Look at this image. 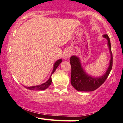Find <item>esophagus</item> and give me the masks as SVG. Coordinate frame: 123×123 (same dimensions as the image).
<instances>
[{
  "label": "esophagus",
  "mask_w": 123,
  "mask_h": 123,
  "mask_svg": "<svg viewBox=\"0 0 123 123\" xmlns=\"http://www.w3.org/2000/svg\"><path fill=\"white\" fill-rule=\"evenodd\" d=\"M71 55H72V53H71V51L69 50H67L65 53H64V57L66 58V59H67V58H69Z\"/></svg>",
  "instance_id": "34e87169"
}]
</instances>
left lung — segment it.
Wrapping results in <instances>:
<instances>
[{
	"mask_svg": "<svg viewBox=\"0 0 123 123\" xmlns=\"http://www.w3.org/2000/svg\"><path fill=\"white\" fill-rule=\"evenodd\" d=\"M104 37L108 40L110 51L111 55L110 66L105 74L100 78H93L88 76L84 72L80 64V60L76 56H73L70 59L72 72H71V84L77 91L81 92H92L95 90L103 84L109 76L113 66V55L111 52L110 38L107 34L103 35Z\"/></svg>",
	"mask_w": 123,
	"mask_h": 123,
	"instance_id": "left-lung-1",
	"label": "left lung"
}]
</instances>
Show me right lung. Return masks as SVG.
Here are the masks:
<instances>
[{
    "label": "right lung",
    "instance_id": "right-lung-1",
    "mask_svg": "<svg viewBox=\"0 0 123 123\" xmlns=\"http://www.w3.org/2000/svg\"><path fill=\"white\" fill-rule=\"evenodd\" d=\"M62 62V59H60V60H58L57 61H56V63H55V64H54L53 70V72H52V73H51V74L55 72L56 68H57V67L59 66V65L60 64V63H61ZM51 83V77L50 76V79H49L46 83H43V84H40V85L36 86L27 87L26 88H28V89L29 90H45L50 85Z\"/></svg>",
    "mask_w": 123,
    "mask_h": 123
}]
</instances>
